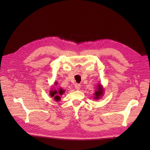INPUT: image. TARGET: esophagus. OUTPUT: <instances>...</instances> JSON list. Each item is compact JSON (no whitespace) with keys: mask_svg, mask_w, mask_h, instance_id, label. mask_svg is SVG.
<instances>
[{"mask_svg":"<svg viewBox=\"0 0 150 150\" xmlns=\"http://www.w3.org/2000/svg\"><path fill=\"white\" fill-rule=\"evenodd\" d=\"M81 88V85L79 84H75V88L76 89V90H80Z\"/></svg>","mask_w":150,"mask_h":150,"instance_id":"esophagus-1","label":"esophagus"}]
</instances>
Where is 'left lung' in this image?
Returning <instances> with one entry per match:
<instances>
[{"instance_id":"left-lung-1","label":"left lung","mask_w":150,"mask_h":150,"mask_svg":"<svg viewBox=\"0 0 150 150\" xmlns=\"http://www.w3.org/2000/svg\"><path fill=\"white\" fill-rule=\"evenodd\" d=\"M105 89L103 88V86L101 83H99L96 86V91L93 93V99L97 100H100L102 98V97L104 95Z\"/></svg>"}]
</instances>
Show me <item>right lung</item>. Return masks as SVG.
I'll use <instances>...</instances> for the list:
<instances>
[{"label": "right lung", "mask_w": 150, "mask_h": 150, "mask_svg": "<svg viewBox=\"0 0 150 150\" xmlns=\"http://www.w3.org/2000/svg\"><path fill=\"white\" fill-rule=\"evenodd\" d=\"M58 83L54 82V84L56 86L57 85ZM54 86H53V88L50 89L51 90L49 92V94L51 97H53L54 100L56 101H58L61 100V96L63 93L65 92V91L62 88H58V89H54Z\"/></svg>", "instance_id": "right-lung-1"}]
</instances>
